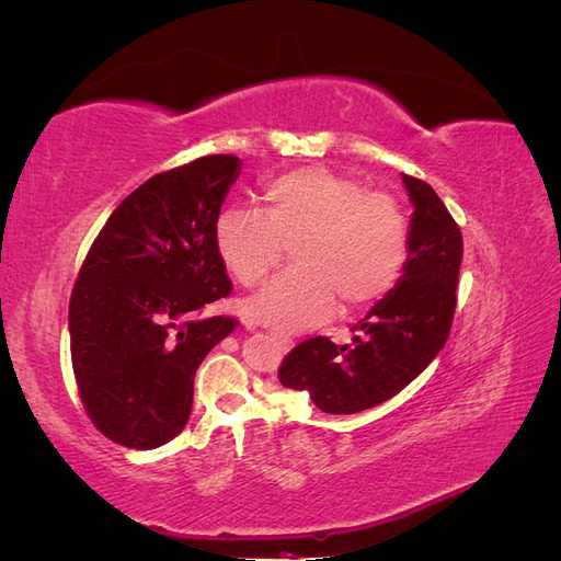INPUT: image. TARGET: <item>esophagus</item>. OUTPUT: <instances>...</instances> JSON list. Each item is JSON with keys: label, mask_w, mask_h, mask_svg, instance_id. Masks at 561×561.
<instances>
[{"label": "esophagus", "mask_w": 561, "mask_h": 561, "mask_svg": "<svg viewBox=\"0 0 561 561\" xmlns=\"http://www.w3.org/2000/svg\"><path fill=\"white\" fill-rule=\"evenodd\" d=\"M271 339H274V342L280 346V348H285V351H290L293 346H295V342H293V336H287V334H280V332H271Z\"/></svg>", "instance_id": "34e87169"}]
</instances>
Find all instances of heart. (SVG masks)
<instances>
[{
	"label": "heart",
	"instance_id": "heart-1",
	"mask_svg": "<svg viewBox=\"0 0 561 561\" xmlns=\"http://www.w3.org/2000/svg\"><path fill=\"white\" fill-rule=\"evenodd\" d=\"M215 248L245 287L260 285L293 248L297 268L248 299L243 313L276 332H301L339 299L360 309L393 290L410 257V222L390 194L325 168H299L266 186L262 215H219Z\"/></svg>",
	"mask_w": 561,
	"mask_h": 561
}]
</instances>
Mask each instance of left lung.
Wrapping results in <instances>:
<instances>
[{
	"label": "left lung",
	"mask_w": 561,
	"mask_h": 561,
	"mask_svg": "<svg viewBox=\"0 0 561 561\" xmlns=\"http://www.w3.org/2000/svg\"><path fill=\"white\" fill-rule=\"evenodd\" d=\"M414 206L410 257L398 285L353 330V346L313 336L285 355L283 386L307 390L325 414H358L410 386L443 351L456 309L461 229L433 186L402 175Z\"/></svg>",
	"instance_id": "8db88e82"
}]
</instances>
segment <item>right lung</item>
<instances>
[{"instance_id": "1", "label": "right lung", "mask_w": 561, "mask_h": 561, "mask_svg": "<svg viewBox=\"0 0 561 561\" xmlns=\"http://www.w3.org/2000/svg\"><path fill=\"white\" fill-rule=\"evenodd\" d=\"M241 159L201 157L126 196L100 229L70 297L79 396L95 428L157 449L192 414L194 377L239 320L203 316L231 293L215 225Z\"/></svg>"}]
</instances>
